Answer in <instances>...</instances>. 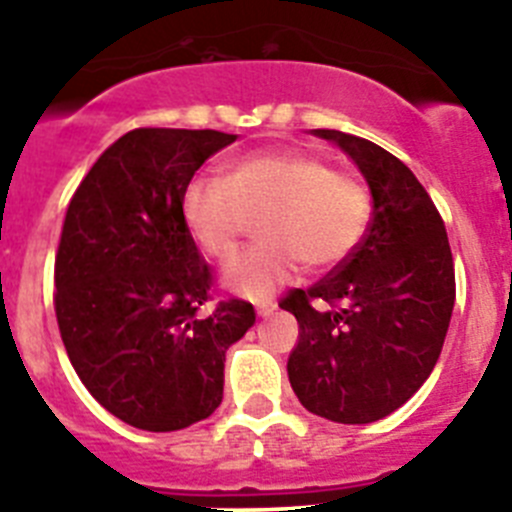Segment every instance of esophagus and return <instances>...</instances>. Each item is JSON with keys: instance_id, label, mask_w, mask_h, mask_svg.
I'll return each mask as SVG.
<instances>
[{"instance_id": "34e87169", "label": "esophagus", "mask_w": 512, "mask_h": 512, "mask_svg": "<svg viewBox=\"0 0 512 512\" xmlns=\"http://www.w3.org/2000/svg\"><path fill=\"white\" fill-rule=\"evenodd\" d=\"M276 312V302H263L260 307H257V315L260 317H270Z\"/></svg>"}]
</instances>
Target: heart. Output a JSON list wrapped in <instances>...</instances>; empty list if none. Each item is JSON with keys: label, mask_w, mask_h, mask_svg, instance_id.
Masks as SVG:
<instances>
[{"label": "heart", "mask_w": 512, "mask_h": 512, "mask_svg": "<svg viewBox=\"0 0 512 512\" xmlns=\"http://www.w3.org/2000/svg\"><path fill=\"white\" fill-rule=\"evenodd\" d=\"M184 221L210 260L226 263L249 221L263 216L260 239L226 270V286L265 299L302 263L328 270L354 255L367 234L372 195L362 176L333 171L304 150H263L231 163L229 174L197 176L184 192Z\"/></svg>", "instance_id": "b5f03b06"}]
</instances>
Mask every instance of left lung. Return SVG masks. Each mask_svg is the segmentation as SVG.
I'll return each mask as SVG.
<instances>
[{"label":"left lung","mask_w":512,"mask_h":512,"mask_svg":"<svg viewBox=\"0 0 512 512\" xmlns=\"http://www.w3.org/2000/svg\"><path fill=\"white\" fill-rule=\"evenodd\" d=\"M341 145L372 192V221L349 260L278 307L299 322L289 382L307 411L369 424L409 401L440 359L455 304L448 231L403 161L364 137L315 130Z\"/></svg>","instance_id":"obj_1"}]
</instances>
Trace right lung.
I'll return each instance as SVG.
<instances>
[{
    "mask_svg": "<svg viewBox=\"0 0 512 512\" xmlns=\"http://www.w3.org/2000/svg\"><path fill=\"white\" fill-rule=\"evenodd\" d=\"M236 135L140 127L72 195L54 260V309L77 377L130 427L174 432L223 398L226 349L255 325L244 299L200 315L213 278L187 221L195 171Z\"/></svg>",
    "mask_w": 512,
    "mask_h": 512,
    "instance_id": "add662e5",
    "label": "right lung"
}]
</instances>
